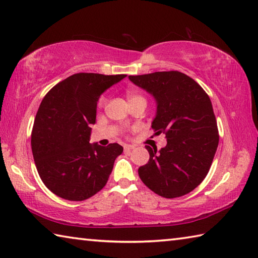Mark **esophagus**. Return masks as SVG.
I'll return each mask as SVG.
<instances>
[{
    "label": "esophagus",
    "mask_w": 258,
    "mask_h": 258,
    "mask_svg": "<svg viewBox=\"0 0 258 258\" xmlns=\"http://www.w3.org/2000/svg\"><path fill=\"white\" fill-rule=\"evenodd\" d=\"M133 149L132 146H128V145H124V151L125 152H130L131 150Z\"/></svg>",
    "instance_id": "esophagus-1"
}]
</instances>
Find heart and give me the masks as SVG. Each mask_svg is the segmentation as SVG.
I'll return each instance as SVG.
<instances>
[{
  "instance_id": "heart-1",
  "label": "heart",
  "mask_w": 258,
  "mask_h": 258,
  "mask_svg": "<svg viewBox=\"0 0 258 258\" xmlns=\"http://www.w3.org/2000/svg\"><path fill=\"white\" fill-rule=\"evenodd\" d=\"M139 99H143V97H141V95L138 94V93H135V92H128L127 93L128 102L130 101H133V100H139ZM104 102H106V99L101 98V99H100V101H99V106L102 107L103 104H104Z\"/></svg>"
}]
</instances>
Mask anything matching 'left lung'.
Wrapping results in <instances>:
<instances>
[{
    "label": "left lung",
    "instance_id": "left-lung-1",
    "mask_svg": "<svg viewBox=\"0 0 258 258\" xmlns=\"http://www.w3.org/2000/svg\"><path fill=\"white\" fill-rule=\"evenodd\" d=\"M155 98L151 127L165 133L167 145L146 146L150 158L139 168L141 181L164 198H177L206 177L218 146V130L211 99L197 82L180 72L128 76Z\"/></svg>",
    "mask_w": 258,
    "mask_h": 258
}]
</instances>
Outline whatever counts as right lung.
Listing matches in <instances>:
<instances>
[{
	"label": "right lung",
	"instance_id": "1",
	"mask_svg": "<svg viewBox=\"0 0 258 258\" xmlns=\"http://www.w3.org/2000/svg\"><path fill=\"white\" fill-rule=\"evenodd\" d=\"M126 75L80 73L47 92L35 117L32 151L41 180L60 198L82 202L106 185L118 143H90L98 100Z\"/></svg>",
	"mask_w": 258,
	"mask_h": 258
}]
</instances>
